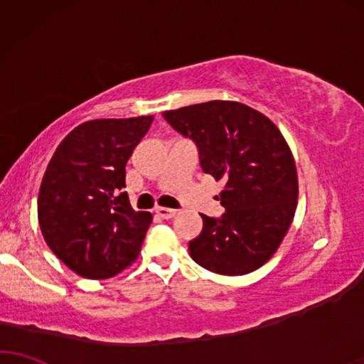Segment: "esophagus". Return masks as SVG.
<instances>
[{
    "instance_id": "obj_1",
    "label": "esophagus",
    "mask_w": 364,
    "mask_h": 364,
    "mask_svg": "<svg viewBox=\"0 0 364 364\" xmlns=\"http://www.w3.org/2000/svg\"><path fill=\"white\" fill-rule=\"evenodd\" d=\"M156 215L161 216L163 220H171L173 216H176V210H171V208L158 206V208H156Z\"/></svg>"
}]
</instances>
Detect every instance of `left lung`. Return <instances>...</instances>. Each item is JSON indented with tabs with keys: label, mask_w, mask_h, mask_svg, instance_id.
<instances>
[{
	"label": "left lung",
	"mask_w": 364,
	"mask_h": 364,
	"mask_svg": "<svg viewBox=\"0 0 364 364\" xmlns=\"http://www.w3.org/2000/svg\"><path fill=\"white\" fill-rule=\"evenodd\" d=\"M198 144L203 171L226 181L220 220L201 215L190 255L203 268L241 276L279 248L298 205V173L287 139L268 116L238 101H208L163 113Z\"/></svg>",
	"instance_id": "left-lung-1"
}]
</instances>
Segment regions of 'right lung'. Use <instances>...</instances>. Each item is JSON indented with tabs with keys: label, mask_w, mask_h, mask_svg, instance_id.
<instances>
[{
	"label": "right lung",
	"mask_w": 364,
	"mask_h": 364,
	"mask_svg": "<svg viewBox=\"0 0 364 364\" xmlns=\"http://www.w3.org/2000/svg\"><path fill=\"white\" fill-rule=\"evenodd\" d=\"M151 123L153 116L86 121L48 163L38 195L43 238L83 278H111L141 251L153 216L132 208L126 163Z\"/></svg>",
	"instance_id": "add662e5"
}]
</instances>
